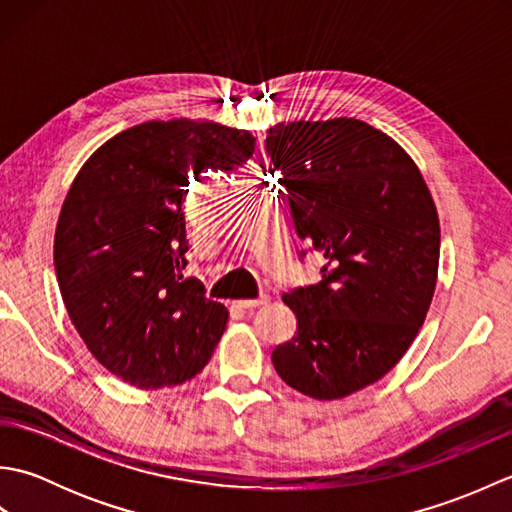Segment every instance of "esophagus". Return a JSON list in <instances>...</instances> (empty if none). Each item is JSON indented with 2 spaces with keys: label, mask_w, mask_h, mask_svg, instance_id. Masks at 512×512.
I'll return each mask as SVG.
<instances>
[{
  "label": "esophagus",
  "mask_w": 512,
  "mask_h": 512,
  "mask_svg": "<svg viewBox=\"0 0 512 512\" xmlns=\"http://www.w3.org/2000/svg\"><path fill=\"white\" fill-rule=\"evenodd\" d=\"M268 301H270V297L262 295L259 299H242V301H237V306L244 308V310H253V308L264 306V303H268Z\"/></svg>",
  "instance_id": "34e87169"
}]
</instances>
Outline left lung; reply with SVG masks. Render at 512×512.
I'll use <instances>...</instances> for the list:
<instances>
[{"label": "left lung", "mask_w": 512, "mask_h": 512, "mask_svg": "<svg viewBox=\"0 0 512 512\" xmlns=\"http://www.w3.org/2000/svg\"><path fill=\"white\" fill-rule=\"evenodd\" d=\"M264 145L297 235L323 257L319 284L284 292L297 334L273 365L301 394L345 398L383 378L427 317L436 204L407 151L356 118L279 123Z\"/></svg>", "instance_id": "1"}]
</instances>
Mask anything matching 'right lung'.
Here are the masks:
<instances>
[{
    "label": "right lung",
    "instance_id": "right-lung-1",
    "mask_svg": "<svg viewBox=\"0 0 512 512\" xmlns=\"http://www.w3.org/2000/svg\"><path fill=\"white\" fill-rule=\"evenodd\" d=\"M246 129L213 121H149L107 140L76 173L54 233L59 290L83 343L140 389L200 374L228 310L184 277L191 180L253 156Z\"/></svg>",
    "mask_w": 512,
    "mask_h": 512
}]
</instances>
